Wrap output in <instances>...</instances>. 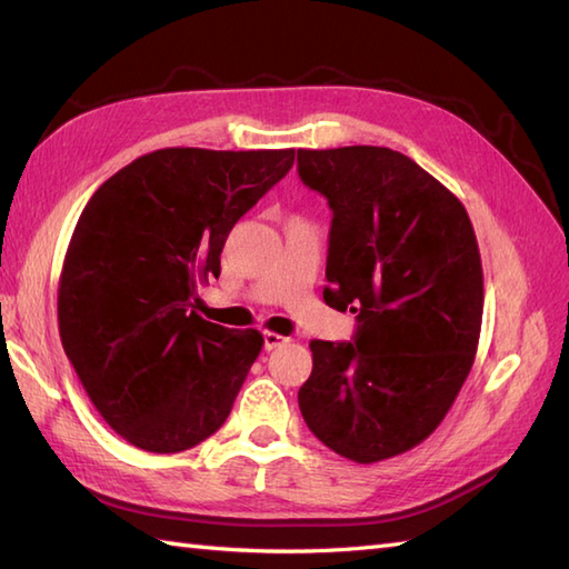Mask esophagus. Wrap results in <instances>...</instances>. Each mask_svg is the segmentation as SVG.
I'll use <instances>...</instances> for the list:
<instances>
[{
    "label": "esophagus",
    "mask_w": 569,
    "mask_h": 569,
    "mask_svg": "<svg viewBox=\"0 0 569 569\" xmlns=\"http://www.w3.org/2000/svg\"><path fill=\"white\" fill-rule=\"evenodd\" d=\"M286 342H291V340H288V337H283V335L269 332V330L263 332V349H269V352H271V349H276V347H283Z\"/></svg>",
    "instance_id": "obj_1"
}]
</instances>
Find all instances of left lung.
<instances>
[{"instance_id": "obj_1", "label": "left lung", "mask_w": 569, "mask_h": 569, "mask_svg": "<svg viewBox=\"0 0 569 569\" xmlns=\"http://www.w3.org/2000/svg\"><path fill=\"white\" fill-rule=\"evenodd\" d=\"M298 173L332 208L325 303L359 320L355 342H310L300 413L337 455L381 462L430 438L475 365V227L455 192L393 149H298Z\"/></svg>"}]
</instances>
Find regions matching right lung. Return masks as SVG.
I'll list each match as a JSON object with an SVG mask.
<instances>
[{
    "mask_svg": "<svg viewBox=\"0 0 569 569\" xmlns=\"http://www.w3.org/2000/svg\"><path fill=\"white\" fill-rule=\"evenodd\" d=\"M296 161L293 149H159L94 190L58 281V330L117 435L171 455L222 428L263 335L192 310L227 234Z\"/></svg>",
    "mask_w": 569,
    "mask_h": 569,
    "instance_id": "right-lung-1",
    "label": "right lung"
}]
</instances>
